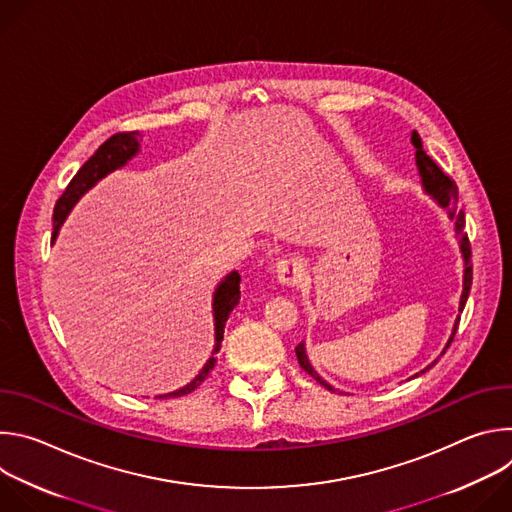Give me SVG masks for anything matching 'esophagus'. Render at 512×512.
I'll return each instance as SVG.
<instances>
[{
    "mask_svg": "<svg viewBox=\"0 0 512 512\" xmlns=\"http://www.w3.org/2000/svg\"><path fill=\"white\" fill-rule=\"evenodd\" d=\"M306 269H304V263L300 257H285L277 263V279L279 283L283 285H298L304 277Z\"/></svg>",
    "mask_w": 512,
    "mask_h": 512,
    "instance_id": "1",
    "label": "esophagus"
}]
</instances>
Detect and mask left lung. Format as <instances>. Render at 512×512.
<instances>
[{
  "instance_id": "1",
  "label": "left lung",
  "mask_w": 512,
  "mask_h": 512,
  "mask_svg": "<svg viewBox=\"0 0 512 512\" xmlns=\"http://www.w3.org/2000/svg\"><path fill=\"white\" fill-rule=\"evenodd\" d=\"M411 141H413V145H415V158H417V166H419V174H421V180H423V186H425V190L431 194V196H435L437 198V202H440L442 206H448L450 208V214H452V218H456V233L462 237L460 239V247H462V253H464V263H466V269H464V291H462V300H460V312L464 310V306H466V300H468V296H470V287H472V249H470V241H468V235H464V210L458 206V186H456V182L440 168L437 166L427 154H425V150H423V143H421V137L417 135V131H413V135H411ZM458 324H460V316H458V320H456V326H454V332H452V336H450V340H448V344H446V350L450 348V344H452V340H454V334H456V330H458ZM444 350V352H446ZM442 352V354H444ZM296 354H298V362H300V367L310 375V377H314L322 387H326L328 391H334L314 369H312V364L308 362V356H306V348H304V342H300L298 346H296ZM437 362V360H435ZM433 362V364H435ZM431 364V367H433ZM431 367H427V369H431ZM427 369H423L421 373H425ZM421 373H417L415 377H419Z\"/></svg>"
}]
</instances>
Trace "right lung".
<instances>
[{
    "label": "right lung",
    "mask_w": 512,
    "mask_h": 512,
    "mask_svg": "<svg viewBox=\"0 0 512 512\" xmlns=\"http://www.w3.org/2000/svg\"><path fill=\"white\" fill-rule=\"evenodd\" d=\"M139 139H141L139 131L113 133L105 143L99 145V150L81 166V170L75 176H72V180L68 182V186L64 188V192L60 194V198L56 200V206H54L52 241L56 239V233H58L62 221L66 218L68 210L72 208V204H75L97 180H101L109 172L121 168L131 156H135L137 148H139ZM239 283H241V275L237 271H233L214 291V334H216L214 354L218 352V348H221V340H223V334H225V322H227L229 314L233 312V308L241 300ZM214 354L208 358V362L204 364V369L200 371V375L190 385H186L184 389H178L174 393L162 395V397H182V395H188L194 389H198L208 379L210 371L214 369V364H216Z\"/></svg>",
    "instance_id": "add662e5"
}]
</instances>
